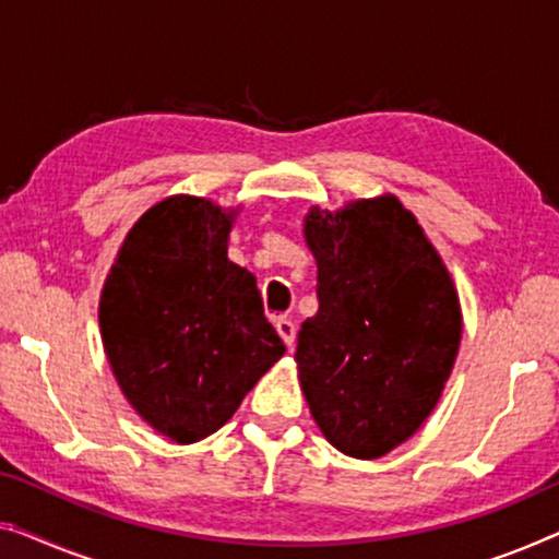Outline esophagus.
<instances>
[{
    "label": "esophagus",
    "instance_id": "obj_1",
    "mask_svg": "<svg viewBox=\"0 0 559 559\" xmlns=\"http://www.w3.org/2000/svg\"><path fill=\"white\" fill-rule=\"evenodd\" d=\"M276 331H278V336L283 338V344H286L288 348L294 346V341H296V323L294 321L286 319V316H278Z\"/></svg>",
    "mask_w": 559,
    "mask_h": 559
}]
</instances>
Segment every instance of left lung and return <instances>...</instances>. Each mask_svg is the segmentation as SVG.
I'll return each instance as SVG.
<instances>
[{"label":"left lung","mask_w":559,"mask_h":559,"mask_svg":"<svg viewBox=\"0 0 559 559\" xmlns=\"http://www.w3.org/2000/svg\"><path fill=\"white\" fill-rule=\"evenodd\" d=\"M304 236L319 265V311L296 346L304 396L338 452L377 460L437 406L460 352V296L394 195L311 207Z\"/></svg>","instance_id":"obj_1"}]
</instances>
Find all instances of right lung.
Masks as SVG:
<instances>
[{
  "label": "right lung",
  "mask_w": 559,
  "mask_h": 559,
  "mask_svg": "<svg viewBox=\"0 0 559 559\" xmlns=\"http://www.w3.org/2000/svg\"><path fill=\"white\" fill-rule=\"evenodd\" d=\"M233 215L195 195L155 203L99 296V333L124 399L178 444L218 431L286 354L253 273L228 261Z\"/></svg>",
  "instance_id": "1"
}]
</instances>
